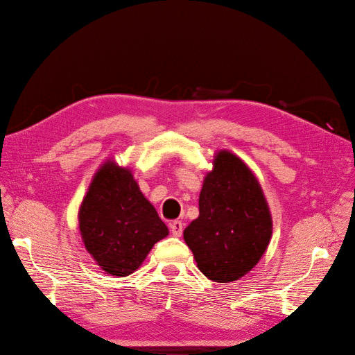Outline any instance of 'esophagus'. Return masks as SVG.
I'll list each match as a JSON object with an SVG mask.
<instances>
[{
	"label": "esophagus",
	"mask_w": 355,
	"mask_h": 355,
	"mask_svg": "<svg viewBox=\"0 0 355 355\" xmlns=\"http://www.w3.org/2000/svg\"><path fill=\"white\" fill-rule=\"evenodd\" d=\"M170 229H171V233L174 237H181L182 234V230H184V225L181 220H174L170 223Z\"/></svg>",
	"instance_id": "1"
}]
</instances>
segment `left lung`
Instances as JSON below:
<instances>
[{
  "label": "left lung",
  "instance_id": "8db88e82",
  "mask_svg": "<svg viewBox=\"0 0 355 355\" xmlns=\"http://www.w3.org/2000/svg\"><path fill=\"white\" fill-rule=\"evenodd\" d=\"M272 236V218L256 175L229 150L214 156L199 193V216L184 230L199 271L237 281L257 266Z\"/></svg>",
  "mask_w": 355,
  "mask_h": 355
}]
</instances>
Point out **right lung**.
Returning <instances> with one entry per match:
<instances>
[{
    "instance_id": "obj_1",
    "label": "right lung",
    "mask_w": 355,
    "mask_h": 355,
    "mask_svg": "<svg viewBox=\"0 0 355 355\" xmlns=\"http://www.w3.org/2000/svg\"><path fill=\"white\" fill-rule=\"evenodd\" d=\"M78 227L91 257L114 277L135 272L153 245L168 236L130 168L114 160L101 164L94 174L80 205Z\"/></svg>"
}]
</instances>
